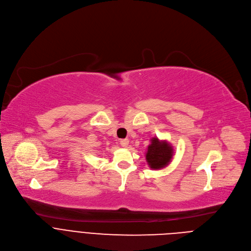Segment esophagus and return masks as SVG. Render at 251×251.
I'll list each match as a JSON object with an SVG mask.
<instances>
[{"instance_id":"esophagus-1","label":"esophagus","mask_w":251,"mask_h":251,"mask_svg":"<svg viewBox=\"0 0 251 251\" xmlns=\"http://www.w3.org/2000/svg\"><path fill=\"white\" fill-rule=\"evenodd\" d=\"M120 145L122 147H124V148L128 147V145H129V139H121L120 140Z\"/></svg>"}]
</instances>
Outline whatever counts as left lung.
I'll list each match as a JSON object with an SVG mask.
<instances>
[{
  "label": "left lung",
  "instance_id": "1",
  "mask_svg": "<svg viewBox=\"0 0 251 251\" xmlns=\"http://www.w3.org/2000/svg\"><path fill=\"white\" fill-rule=\"evenodd\" d=\"M146 161L153 170H160L168 166L173 158L174 149L167 141H160L157 137L151 139L148 146Z\"/></svg>",
  "mask_w": 251,
  "mask_h": 251
}]
</instances>
